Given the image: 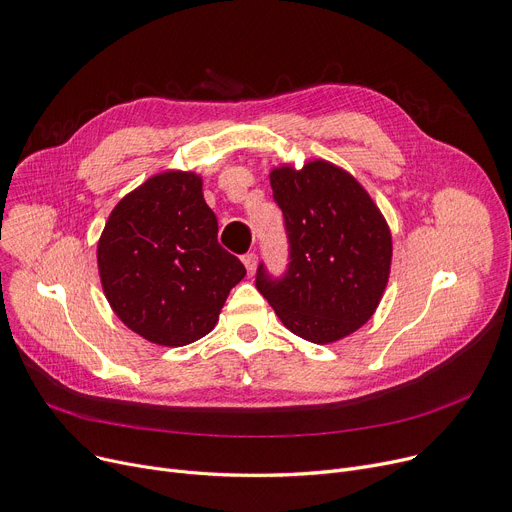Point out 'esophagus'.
Wrapping results in <instances>:
<instances>
[{
	"instance_id": "1",
	"label": "esophagus",
	"mask_w": 512,
	"mask_h": 512,
	"mask_svg": "<svg viewBox=\"0 0 512 512\" xmlns=\"http://www.w3.org/2000/svg\"><path fill=\"white\" fill-rule=\"evenodd\" d=\"M256 264H258V256L256 254H246L244 256V266H246L250 277H254V273H256Z\"/></svg>"
}]
</instances>
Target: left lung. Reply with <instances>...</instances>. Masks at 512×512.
<instances>
[{
    "mask_svg": "<svg viewBox=\"0 0 512 512\" xmlns=\"http://www.w3.org/2000/svg\"><path fill=\"white\" fill-rule=\"evenodd\" d=\"M289 235L279 281L258 266L256 287L293 335L328 345L349 337L384 295L393 235L366 188L343 167L314 159L270 169Z\"/></svg>",
    "mask_w": 512,
    "mask_h": 512,
    "instance_id": "obj_1",
    "label": "left lung"
}]
</instances>
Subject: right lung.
<instances>
[{
  "mask_svg": "<svg viewBox=\"0 0 512 512\" xmlns=\"http://www.w3.org/2000/svg\"><path fill=\"white\" fill-rule=\"evenodd\" d=\"M217 233L194 171L157 173L126 194L97 244L101 287L115 316L163 347L208 335L229 291L246 277Z\"/></svg>",
  "mask_w": 512,
  "mask_h": 512,
  "instance_id": "1",
  "label": "right lung"
}]
</instances>
